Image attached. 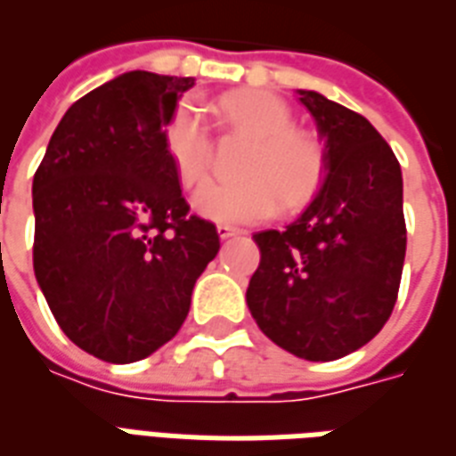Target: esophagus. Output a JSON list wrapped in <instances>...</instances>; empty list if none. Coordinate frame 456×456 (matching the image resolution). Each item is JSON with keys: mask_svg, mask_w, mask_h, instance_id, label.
<instances>
[{"mask_svg": "<svg viewBox=\"0 0 456 456\" xmlns=\"http://www.w3.org/2000/svg\"><path fill=\"white\" fill-rule=\"evenodd\" d=\"M216 231H218V238H221V240H228V238H235V235H240V231H238V228H232V225H225V224L218 225Z\"/></svg>", "mask_w": 456, "mask_h": 456, "instance_id": "obj_1", "label": "esophagus"}]
</instances>
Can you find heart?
Listing matches in <instances>:
<instances>
[{
	"label": "heart",
	"instance_id": "heart-1",
	"mask_svg": "<svg viewBox=\"0 0 456 456\" xmlns=\"http://www.w3.org/2000/svg\"><path fill=\"white\" fill-rule=\"evenodd\" d=\"M218 115L252 139L240 166V183L204 184L194 194L197 214L216 224H256L283 207H297L314 194L324 177V149L317 136L293 126L286 102L266 91H232L218 101ZM163 146L183 187L207 177L211 139L204 112L183 101L163 129Z\"/></svg>",
	"mask_w": 456,
	"mask_h": 456
}]
</instances>
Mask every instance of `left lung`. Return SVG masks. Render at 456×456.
Listing matches in <instances>:
<instances>
[{"label":"left lung","instance_id":"1","mask_svg":"<svg viewBox=\"0 0 456 456\" xmlns=\"http://www.w3.org/2000/svg\"><path fill=\"white\" fill-rule=\"evenodd\" d=\"M297 101L324 142V183L293 224L252 235L262 259L248 307L289 354L337 361L395 310L406 255L402 167L362 115L317 91H297Z\"/></svg>","mask_w":456,"mask_h":456}]
</instances>
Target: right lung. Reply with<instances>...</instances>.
Masks as SVG:
<instances>
[{"mask_svg": "<svg viewBox=\"0 0 456 456\" xmlns=\"http://www.w3.org/2000/svg\"><path fill=\"white\" fill-rule=\"evenodd\" d=\"M191 86L151 71L98 86L64 112L33 177L37 286L61 331L101 361H142L175 337L221 248L163 146Z\"/></svg>", "mask_w": 456, "mask_h": 456, "instance_id": "obj_1", "label": "right lung"}]
</instances>
